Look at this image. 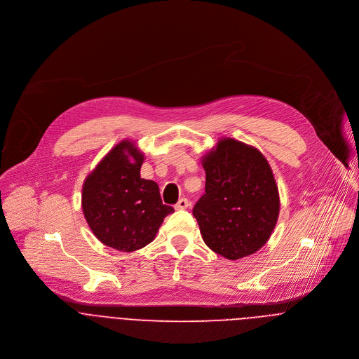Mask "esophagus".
Wrapping results in <instances>:
<instances>
[{
  "label": "esophagus",
  "mask_w": 359,
  "mask_h": 359,
  "mask_svg": "<svg viewBox=\"0 0 359 359\" xmlns=\"http://www.w3.org/2000/svg\"><path fill=\"white\" fill-rule=\"evenodd\" d=\"M189 206V201L187 199V198H181L177 203H175V209L177 210H184V209H187Z\"/></svg>",
  "instance_id": "obj_1"
}]
</instances>
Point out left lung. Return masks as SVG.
<instances>
[{"instance_id": "8db88e82", "label": "left lung", "mask_w": 359, "mask_h": 359, "mask_svg": "<svg viewBox=\"0 0 359 359\" xmlns=\"http://www.w3.org/2000/svg\"><path fill=\"white\" fill-rule=\"evenodd\" d=\"M205 194L192 213L206 245L227 259L258 251L279 216V194L262 153L224 137L202 157Z\"/></svg>"}]
</instances>
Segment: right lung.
Masks as SVG:
<instances>
[{
	"mask_svg": "<svg viewBox=\"0 0 359 359\" xmlns=\"http://www.w3.org/2000/svg\"><path fill=\"white\" fill-rule=\"evenodd\" d=\"M144 153L122 140L87 175L81 206L94 236L105 245L132 252L151 243L174 212L164 205L158 185L140 177Z\"/></svg>",
	"mask_w": 359,
	"mask_h": 359,
	"instance_id": "1",
	"label": "right lung"
}]
</instances>
